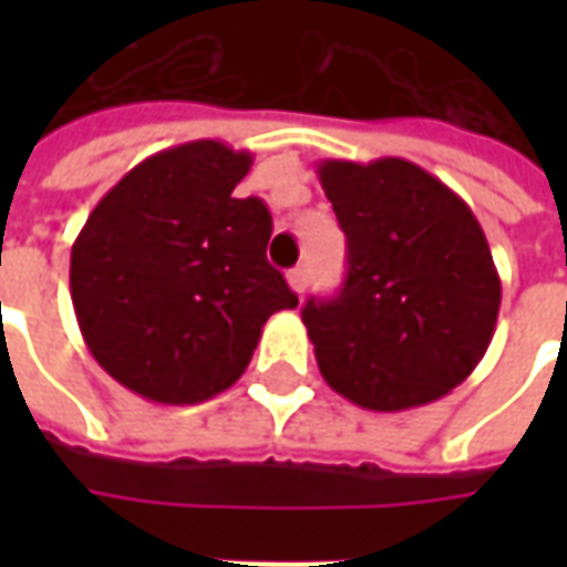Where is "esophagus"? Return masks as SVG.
<instances>
[{"instance_id": "obj_1", "label": "esophagus", "mask_w": 567, "mask_h": 567, "mask_svg": "<svg viewBox=\"0 0 567 567\" xmlns=\"http://www.w3.org/2000/svg\"><path fill=\"white\" fill-rule=\"evenodd\" d=\"M288 285H291V291H297V295H303L309 285V270L307 267H295V270L288 272Z\"/></svg>"}]
</instances>
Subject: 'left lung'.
Here are the masks:
<instances>
[{
    "mask_svg": "<svg viewBox=\"0 0 567 567\" xmlns=\"http://www.w3.org/2000/svg\"><path fill=\"white\" fill-rule=\"evenodd\" d=\"M319 178L346 234L340 295L303 307L321 377L380 413L450 394L486 355L501 307L474 212L401 157L321 161Z\"/></svg>",
    "mask_w": 567,
    "mask_h": 567,
    "instance_id": "left-lung-1",
    "label": "left lung"
}]
</instances>
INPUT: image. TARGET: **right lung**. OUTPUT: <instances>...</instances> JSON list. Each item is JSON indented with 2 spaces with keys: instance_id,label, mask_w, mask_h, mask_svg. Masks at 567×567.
<instances>
[{
  "instance_id": "1",
  "label": "right lung",
  "mask_w": 567,
  "mask_h": 567,
  "mask_svg": "<svg viewBox=\"0 0 567 567\" xmlns=\"http://www.w3.org/2000/svg\"><path fill=\"white\" fill-rule=\"evenodd\" d=\"M251 154L215 140L133 166L81 227L69 288L100 368L154 404H199L246 373L297 295L267 264L272 218L236 199Z\"/></svg>"
}]
</instances>
